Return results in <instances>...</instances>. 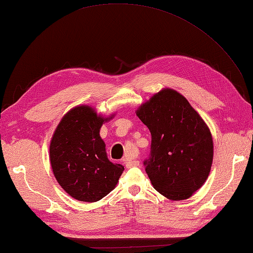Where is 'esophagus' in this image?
Wrapping results in <instances>:
<instances>
[{"mask_svg": "<svg viewBox=\"0 0 253 253\" xmlns=\"http://www.w3.org/2000/svg\"><path fill=\"white\" fill-rule=\"evenodd\" d=\"M124 162V164H125V166L127 167V168H130V167H137V166H139V161H130V160H124L123 161Z\"/></svg>", "mask_w": 253, "mask_h": 253, "instance_id": "34e87169", "label": "esophagus"}]
</instances>
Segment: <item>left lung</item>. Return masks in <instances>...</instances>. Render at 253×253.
I'll list each match as a JSON object with an SVG mask.
<instances>
[{
    "mask_svg": "<svg viewBox=\"0 0 253 253\" xmlns=\"http://www.w3.org/2000/svg\"><path fill=\"white\" fill-rule=\"evenodd\" d=\"M137 116L152 136L150 156L143 162L152 185L172 201L191 197L212 164L209 128L189 101L169 88L141 105Z\"/></svg>",
    "mask_w": 253,
    "mask_h": 253,
    "instance_id": "left-lung-1",
    "label": "left lung"
}]
</instances>
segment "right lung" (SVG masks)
Returning <instances> with one entry per match:
<instances>
[{
    "mask_svg": "<svg viewBox=\"0 0 253 253\" xmlns=\"http://www.w3.org/2000/svg\"><path fill=\"white\" fill-rule=\"evenodd\" d=\"M108 120L88 105H80L63 116L52 136V171L62 189L78 201H100L114 189L124 171L121 164L109 161L99 134Z\"/></svg>",
    "mask_w": 253,
    "mask_h": 253,
    "instance_id": "add662e5",
    "label": "right lung"
}]
</instances>
